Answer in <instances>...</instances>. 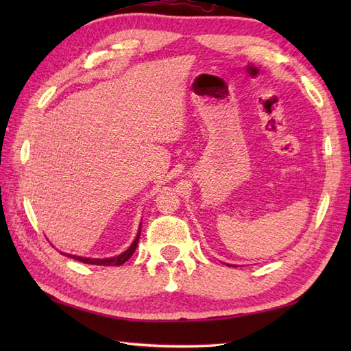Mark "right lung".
<instances>
[{"label": "right lung", "mask_w": 351, "mask_h": 351, "mask_svg": "<svg viewBox=\"0 0 351 351\" xmlns=\"http://www.w3.org/2000/svg\"><path fill=\"white\" fill-rule=\"evenodd\" d=\"M140 232H141V223H140V228H138V234H137V237H136V240L132 241V244L130 245L128 249H126L123 253H121V255H117V256H113V258H104V259H98V258H83V256H77V255H68V253H63V255H66V256H69V258H73V259H77V261H80V263H84V264H92V265H122L123 263H126V261H128L131 256H132V253L136 252V247H137V244H138V238H140Z\"/></svg>", "instance_id": "right-lung-1"}]
</instances>
